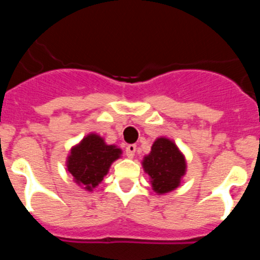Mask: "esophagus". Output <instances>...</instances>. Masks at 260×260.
Segmentation results:
<instances>
[{"label": "esophagus", "mask_w": 260, "mask_h": 260, "mask_svg": "<svg viewBox=\"0 0 260 260\" xmlns=\"http://www.w3.org/2000/svg\"><path fill=\"white\" fill-rule=\"evenodd\" d=\"M135 151H137V146H135V144H127V146H126V156H127V157H134Z\"/></svg>", "instance_id": "1"}]
</instances>
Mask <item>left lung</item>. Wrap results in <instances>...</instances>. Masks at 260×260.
<instances>
[{
	"instance_id": "8db88e82",
	"label": "left lung",
	"mask_w": 260,
	"mask_h": 260,
	"mask_svg": "<svg viewBox=\"0 0 260 260\" xmlns=\"http://www.w3.org/2000/svg\"><path fill=\"white\" fill-rule=\"evenodd\" d=\"M142 164L157 194H165L178 187L186 173L185 157L174 142L167 138H157L153 142L151 152L144 156Z\"/></svg>"
}]
</instances>
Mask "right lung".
<instances>
[{
    "label": "right lung",
    "instance_id": "right-lung-1",
    "mask_svg": "<svg viewBox=\"0 0 260 260\" xmlns=\"http://www.w3.org/2000/svg\"><path fill=\"white\" fill-rule=\"evenodd\" d=\"M121 153L122 151L112 144L108 146L102 137L88 134L78 146L71 148L68 157V171L78 185L92 191Z\"/></svg>",
    "mask_w": 260,
    "mask_h": 260
}]
</instances>
